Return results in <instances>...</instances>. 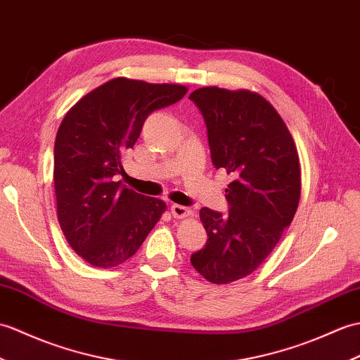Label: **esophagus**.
I'll return each instance as SVG.
<instances>
[{
  "label": "esophagus",
  "mask_w": 360,
  "mask_h": 360,
  "mask_svg": "<svg viewBox=\"0 0 360 360\" xmlns=\"http://www.w3.org/2000/svg\"><path fill=\"white\" fill-rule=\"evenodd\" d=\"M170 212L173 214V218H186V216L191 214V210H190L188 207L178 205V204H172Z\"/></svg>",
  "instance_id": "obj_1"
}]
</instances>
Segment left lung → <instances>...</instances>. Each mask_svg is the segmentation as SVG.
Here are the masks:
<instances>
[{"label": "left lung", "instance_id": "1", "mask_svg": "<svg viewBox=\"0 0 360 360\" xmlns=\"http://www.w3.org/2000/svg\"><path fill=\"white\" fill-rule=\"evenodd\" d=\"M188 98L204 116L213 165L233 178L225 190L227 214L200 208L208 239L190 262L212 283H230L253 273L293 221L300 196L297 150L261 95L204 87Z\"/></svg>", "mask_w": 360, "mask_h": 360}]
</instances>
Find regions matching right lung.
Returning a JSON list of instances; mask_svg holds the SVG:
<instances>
[{
  "instance_id": "add662e5",
  "label": "right lung",
  "mask_w": 360,
  "mask_h": 360,
  "mask_svg": "<svg viewBox=\"0 0 360 360\" xmlns=\"http://www.w3.org/2000/svg\"><path fill=\"white\" fill-rule=\"evenodd\" d=\"M187 87L115 78L75 104L58 129L53 182L58 221L86 262L110 269L138 252L165 202L116 182L147 116L178 103Z\"/></svg>"
}]
</instances>
